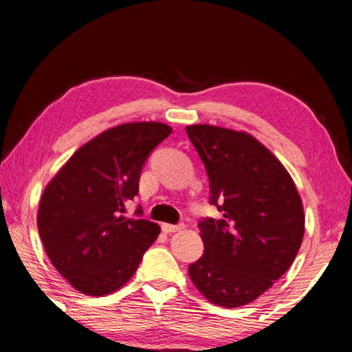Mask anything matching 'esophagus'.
I'll return each mask as SVG.
<instances>
[{"label": "esophagus", "instance_id": "34e87169", "mask_svg": "<svg viewBox=\"0 0 352 352\" xmlns=\"http://www.w3.org/2000/svg\"><path fill=\"white\" fill-rule=\"evenodd\" d=\"M184 228L183 223H178V225H172V223H163L162 225V230L164 233H175V231H180Z\"/></svg>", "mask_w": 352, "mask_h": 352}]
</instances>
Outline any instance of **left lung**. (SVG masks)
<instances>
[{
  "label": "left lung",
  "mask_w": 352,
  "mask_h": 352,
  "mask_svg": "<svg viewBox=\"0 0 352 352\" xmlns=\"http://www.w3.org/2000/svg\"><path fill=\"white\" fill-rule=\"evenodd\" d=\"M186 132L223 214L199 223L205 252L189 278L212 305L254 301L290 269L305 236V211L281 162L245 132L194 124Z\"/></svg>",
  "instance_id": "8db88e82"
}]
</instances>
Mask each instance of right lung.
<instances>
[{"label": "right lung", "mask_w": 352, "mask_h": 352, "mask_svg": "<svg viewBox=\"0 0 352 352\" xmlns=\"http://www.w3.org/2000/svg\"><path fill=\"white\" fill-rule=\"evenodd\" d=\"M172 129L129 122L105 130L77 148L47 183L37 226L45 252L76 290L90 296L121 289L160 234L146 219H126L138 194L146 160Z\"/></svg>", "instance_id": "obj_1"}]
</instances>
